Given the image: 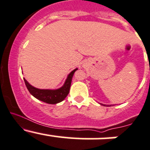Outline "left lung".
Segmentation results:
<instances>
[{"label": "left lung", "mask_w": 150, "mask_h": 150, "mask_svg": "<svg viewBox=\"0 0 150 150\" xmlns=\"http://www.w3.org/2000/svg\"><path fill=\"white\" fill-rule=\"evenodd\" d=\"M102 105H103V106H105V105H104V104H102Z\"/></svg>", "instance_id": "left-lung-1"}]
</instances>
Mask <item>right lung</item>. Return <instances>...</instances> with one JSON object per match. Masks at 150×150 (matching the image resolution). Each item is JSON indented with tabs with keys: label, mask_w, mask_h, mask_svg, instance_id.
I'll return each instance as SVG.
<instances>
[{
	"label": "right lung",
	"mask_w": 150,
	"mask_h": 150,
	"mask_svg": "<svg viewBox=\"0 0 150 150\" xmlns=\"http://www.w3.org/2000/svg\"><path fill=\"white\" fill-rule=\"evenodd\" d=\"M77 69H74L68 75L64 84L60 88L57 90H41V89L35 88L33 86L30 85L25 79H24V81L28 91L35 98L50 104H56L63 101L68 96L71 84L72 77Z\"/></svg>",
	"instance_id": "1"
}]
</instances>
